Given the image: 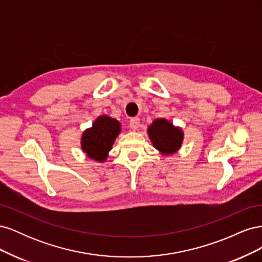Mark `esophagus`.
I'll return each mask as SVG.
<instances>
[{
    "mask_svg": "<svg viewBox=\"0 0 262 262\" xmlns=\"http://www.w3.org/2000/svg\"><path fill=\"white\" fill-rule=\"evenodd\" d=\"M140 125V119L138 117H134V118H131V120L129 122V126L132 129V130H137L139 128Z\"/></svg>",
    "mask_w": 262,
    "mask_h": 262,
    "instance_id": "obj_1",
    "label": "esophagus"
}]
</instances>
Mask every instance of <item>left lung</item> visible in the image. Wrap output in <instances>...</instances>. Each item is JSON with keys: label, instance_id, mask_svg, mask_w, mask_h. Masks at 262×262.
I'll return each mask as SVG.
<instances>
[{"label": "left lung", "instance_id": "8db88e82", "mask_svg": "<svg viewBox=\"0 0 262 262\" xmlns=\"http://www.w3.org/2000/svg\"><path fill=\"white\" fill-rule=\"evenodd\" d=\"M147 134L153 146L163 154L176 153L184 140V132L166 119H156L148 126Z\"/></svg>", "mask_w": 262, "mask_h": 262}]
</instances>
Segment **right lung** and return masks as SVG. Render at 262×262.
<instances>
[{
  "label": "right lung",
  "instance_id": "obj_1",
  "mask_svg": "<svg viewBox=\"0 0 262 262\" xmlns=\"http://www.w3.org/2000/svg\"><path fill=\"white\" fill-rule=\"evenodd\" d=\"M121 124L109 116H100L93 123L92 128L82 134L81 144L83 152L97 162H105L114 142L121 131Z\"/></svg>",
  "mask_w": 262,
  "mask_h": 262
}]
</instances>
